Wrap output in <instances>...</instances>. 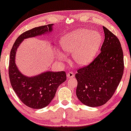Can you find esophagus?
Listing matches in <instances>:
<instances>
[{
	"label": "esophagus",
	"instance_id": "34e87169",
	"mask_svg": "<svg viewBox=\"0 0 131 131\" xmlns=\"http://www.w3.org/2000/svg\"><path fill=\"white\" fill-rule=\"evenodd\" d=\"M74 76H75V75H74V73H73V72H69L67 74V78H73V77H74Z\"/></svg>",
	"mask_w": 131,
	"mask_h": 131
}]
</instances>
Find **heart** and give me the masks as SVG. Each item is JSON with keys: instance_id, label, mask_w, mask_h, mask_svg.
Wrapping results in <instances>:
<instances>
[{"instance_id": "obj_1", "label": "heart", "mask_w": 131, "mask_h": 131, "mask_svg": "<svg viewBox=\"0 0 131 131\" xmlns=\"http://www.w3.org/2000/svg\"><path fill=\"white\" fill-rule=\"evenodd\" d=\"M103 38L98 31L88 29H80L70 32L61 39L62 50L66 53H72V58L80 66L88 65L98 54ZM61 59L64 58L63 53L59 52Z\"/></svg>"}]
</instances>
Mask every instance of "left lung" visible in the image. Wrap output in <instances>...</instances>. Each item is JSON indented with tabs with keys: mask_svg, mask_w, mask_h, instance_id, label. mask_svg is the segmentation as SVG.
Returning a JSON list of instances; mask_svg holds the SVG:
<instances>
[{
	"mask_svg": "<svg viewBox=\"0 0 131 131\" xmlns=\"http://www.w3.org/2000/svg\"><path fill=\"white\" fill-rule=\"evenodd\" d=\"M101 53L88 66L77 70L76 93L83 104L90 107L104 104L112 98L122 78L123 53L117 37L105 27Z\"/></svg>",
	"mask_w": 131,
	"mask_h": 131,
	"instance_id": "8db88e82",
	"label": "left lung"
}]
</instances>
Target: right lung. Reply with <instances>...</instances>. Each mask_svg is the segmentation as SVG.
Instances as JSON below:
<instances>
[{"mask_svg":"<svg viewBox=\"0 0 131 131\" xmlns=\"http://www.w3.org/2000/svg\"><path fill=\"white\" fill-rule=\"evenodd\" d=\"M53 25L48 24L24 32L16 40L10 52L8 70L11 86L20 101L32 109H42L50 104L59 85L66 80V74L64 71H48L31 77L24 75L15 63L16 51L25 39L50 33Z\"/></svg>","mask_w":131,"mask_h":131,"instance_id":"add662e5","label":"right lung"}]
</instances>
